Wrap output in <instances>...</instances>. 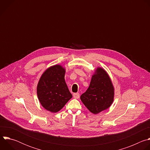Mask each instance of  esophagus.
Wrapping results in <instances>:
<instances>
[{"mask_svg": "<svg viewBox=\"0 0 150 150\" xmlns=\"http://www.w3.org/2000/svg\"><path fill=\"white\" fill-rule=\"evenodd\" d=\"M73 97H74V98H75V99H78V98H79V93H74V94H73Z\"/></svg>", "mask_w": 150, "mask_h": 150, "instance_id": "34e87169", "label": "esophagus"}]
</instances>
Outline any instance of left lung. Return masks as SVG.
Wrapping results in <instances>:
<instances>
[{"label":"left lung","instance_id":"1","mask_svg":"<svg viewBox=\"0 0 150 150\" xmlns=\"http://www.w3.org/2000/svg\"><path fill=\"white\" fill-rule=\"evenodd\" d=\"M114 96L115 88L109 74L103 68L97 67L92 75L88 88L80 98L90 112L96 115L110 108Z\"/></svg>","mask_w":150,"mask_h":150}]
</instances>
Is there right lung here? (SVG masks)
Here are the masks:
<instances>
[{"mask_svg": "<svg viewBox=\"0 0 150 150\" xmlns=\"http://www.w3.org/2000/svg\"><path fill=\"white\" fill-rule=\"evenodd\" d=\"M65 69L55 65L41 75L37 87L38 100L43 108L52 112L60 111L72 97L65 80Z\"/></svg>", "mask_w": 150, "mask_h": 150, "instance_id": "obj_1", "label": "right lung"}]
</instances>
